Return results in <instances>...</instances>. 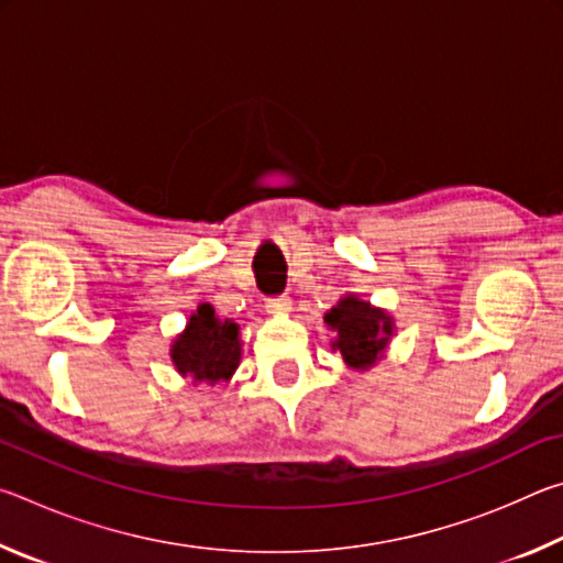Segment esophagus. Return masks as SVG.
Segmentation results:
<instances>
[{"mask_svg":"<svg viewBox=\"0 0 563 563\" xmlns=\"http://www.w3.org/2000/svg\"><path fill=\"white\" fill-rule=\"evenodd\" d=\"M265 310H268L271 316L280 318V316H285V312L292 310V305L288 298H271L268 302H265Z\"/></svg>","mask_w":563,"mask_h":563,"instance_id":"34e87169","label":"esophagus"}]
</instances>
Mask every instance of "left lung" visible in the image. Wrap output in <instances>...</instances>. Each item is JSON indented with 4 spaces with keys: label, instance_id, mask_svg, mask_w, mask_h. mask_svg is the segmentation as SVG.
Wrapping results in <instances>:
<instances>
[{
    "label": "left lung",
    "instance_id": "left-lung-1",
    "mask_svg": "<svg viewBox=\"0 0 563 563\" xmlns=\"http://www.w3.org/2000/svg\"><path fill=\"white\" fill-rule=\"evenodd\" d=\"M325 325L335 332L330 342L350 369L365 373L385 360L389 340L395 338V318L385 308L362 300L357 292H345L325 312Z\"/></svg>",
    "mask_w": 563,
    "mask_h": 563
}]
</instances>
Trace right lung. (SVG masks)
<instances>
[{"instance_id": "add662e5", "label": "right lung", "mask_w": 563, "mask_h": 563, "mask_svg": "<svg viewBox=\"0 0 563 563\" xmlns=\"http://www.w3.org/2000/svg\"><path fill=\"white\" fill-rule=\"evenodd\" d=\"M168 355L176 373L194 385L228 383L243 357L241 328L231 318H218L211 302H201L170 342Z\"/></svg>"}]
</instances>
